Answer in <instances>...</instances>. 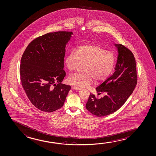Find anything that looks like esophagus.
Wrapping results in <instances>:
<instances>
[{"mask_svg":"<svg viewBox=\"0 0 156 156\" xmlns=\"http://www.w3.org/2000/svg\"><path fill=\"white\" fill-rule=\"evenodd\" d=\"M72 88L73 89H75V90H81V88H80V87H78L76 86H73L72 87Z\"/></svg>","mask_w":156,"mask_h":156,"instance_id":"1","label":"esophagus"}]
</instances>
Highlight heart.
<instances>
[{
    "label": "heart",
    "instance_id": "obj_1",
    "mask_svg": "<svg viewBox=\"0 0 156 156\" xmlns=\"http://www.w3.org/2000/svg\"><path fill=\"white\" fill-rule=\"evenodd\" d=\"M113 51L105 50L100 44H84L73 49L65 59V64L70 72L76 70L84 65V73H76L68 78L70 83L80 87H87L95 80L104 81L109 76L115 63Z\"/></svg>",
    "mask_w": 156,
    "mask_h": 156
}]
</instances>
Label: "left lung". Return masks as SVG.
<instances>
[{
	"label": "left lung",
	"instance_id": "8db88e82",
	"mask_svg": "<svg viewBox=\"0 0 156 156\" xmlns=\"http://www.w3.org/2000/svg\"><path fill=\"white\" fill-rule=\"evenodd\" d=\"M118 50L115 72L96 88L100 99L90 94L86 108L91 114L103 117L114 113L133 93L137 82L136 64L133 53L121 44H115Z\"/></svg>",
	"mask_w": 156,
	"mask_h": 156
}]
</instances>
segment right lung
<instances>
[{"instance_id": "obj_1", "label": "right lung", "mask_w": 156, "mask_h": 156, "mask_svg": "<svg viewBox=\"0 0 156 156\" xmlns=\"http://www.w3.org/2000/svg\"><path fill=\"white\" fill-rule=\"evenodd\" d=\"M73 34L72 32L58 31L37 37L21 57L22 86L30 102L42 112L61 108L71 88L61 82L66 76V46Z\"/></svg>"}]
</instances>
